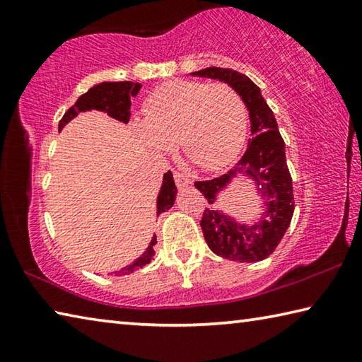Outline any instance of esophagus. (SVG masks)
Listing matches in <instances>:
<instances>
[{"instance_id": "34e87169", "label": "esophagus", "mask_w": 362, "mask_h": 362, "mask_svg": "<svg viewBox=\"0 0 362 362\" xmlns=\"http://www.w3.org/2000/svg\"><path fill=\"white\" fill-rule=\"evenodd\" d=\"M174 180H175V185L179 188H185V187L189 185V183H192L189 177H187L185 174H182V173H174Z\"/></svg>"}]
</instances>
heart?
<instances>
[{"instance_id": "heart-1", "label": "heart", "mask_w": 362, "mask_h": 362, "mask_svg": "<svg viewBox=\"0 0 362 362\" xmlns=\"http://www.w3.org/2000/svg\"><path fill=\"white\" fill-rule=\"evenodd\" d=\"M144 113L134 129L146 148L166 155L179 142L182 155L203 170L233 161L246 139V105L223 83L164 84L146 99Z\"/></svg>"}]
</instances>
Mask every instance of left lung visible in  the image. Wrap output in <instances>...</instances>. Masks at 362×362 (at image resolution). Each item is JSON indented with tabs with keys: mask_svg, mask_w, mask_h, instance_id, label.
I'll use <instances>...</instances> for the list:
<instances>
[{
	"mask_svg": "<svg viewBox=\"0 0 362 362\" xmlns=\"http://www.w3.org/2000/svg\"><path fill=\"white\" fill-rule=\"evenodd\" d=\"M189 75L217 79L235 89L249 112L252 137L235 168L217 179L194 183L211 204L201 220L204 240L212 252L223 259L241 263L260 262L278 247L293 216L292 179L278 122L259 86L243 73L209 66ZM238 178L247 180L259 199L261 214L252 224L238 223L228 213L213 207L219 194L228 191Z\"/></svg>",
	"mask_w": 362,
	"mask_h": 362,
	"instance_id": "1",
	"label": "left lung"
}]
</instances>
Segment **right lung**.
Masks as SVG:
<instances>
[{
    "mask_svg": "<svg viewBox=\"0 0 362 362\" xmlns=\"http://www.w3.org/2000/svg\"><path fill=\"white\" fill-rule=\"evenodd\" d=\"M142 84L140 83H132V81H119V83H99L90 88L88 93L83 94L79 99L75 102V105L69 108V112L64 115V118L59 122V132L64 129V127L69 124V122L76 118L79 113L84 112H103L108 113L116 121L122 122V124H127L131 118V99L139 94ZM177 196V187L174 183V177L170 170L163 175V183L161 188H159L158 198H156V217L161 216L163 212L169 211L170 207L175 203ZM155 244H156V235H153L148 247L145 249V252L137 257L136 260L124 268L118 269V272H113L110 274H116V276H124V274H131L137 272L139 268L148 265L151 262V257L155 255Z\"/></svg>",
    "mask_w": 362,
    "mask_h": 362,
    "instance_id": "1",
    "label": "right lung"
}]
</instances>
